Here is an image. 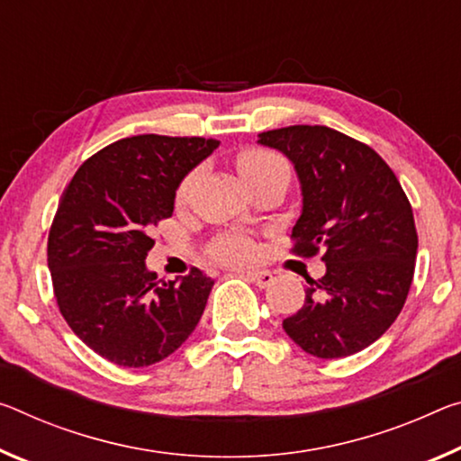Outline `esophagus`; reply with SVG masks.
<instances>
[{"instance_id":"obj_1","label":"esophagus","mask_w":461,"mask_h":461,"mask_svg":"<svg viewBox=\"0 0 461 461\" xmlns=\"http://www.w3.org/2000/svg\"><path fill=\"white\" fill-rule=\"evenodd\" d=\"M248 281H252L254 285H258L260 289L268 287L270 283L275 281L273 273H268V270H248V273H242Z\"/></svg>"}]
</instances>
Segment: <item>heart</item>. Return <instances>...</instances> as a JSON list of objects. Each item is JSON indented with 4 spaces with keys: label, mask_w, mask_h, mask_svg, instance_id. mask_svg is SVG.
Wrapping results in <instances>:
<instances>
[{
    "label": "heart",
    "mask_w": 461,
    "mask_h": 461,
    "mask_svg": "<svg viewBox=\"0 0 461 461\" xmlns=\"http://www.w3.org/2000/svg\"><path fill=\"white\" fill-rule=\"evenodd\" d=\"M236 166L240 174H242L244 182L265 176V174H273V172L289 174V166L279 153L265 148H254V145L252 148H244L238 153ZM194 178H196V172H188L186 176L180 180L176 194H174V201H176L178 207L186 203ZM209 254L211 258L221 262V265L240 267V265H248V262L257 257V244H254L250 238L240 236V233H228V236H221L219 240H215L213 246L209 248Z\"/></svg>",
    "instance_id": "1"
}]
</instances>
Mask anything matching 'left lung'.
<instances>
[{
    "label": "left lung",
    "mask_w": 461,
    "mask_h": 461,
    "mask_svg": "<svg viewBox=\"0 0 461 461\" xmlns=\"http://www.w3.org/2000/svg\"><path fill=\"white\" fill-rule=\"evenodd\" d=\"M295 164L303 209L291 231L294 252H322L326 273L308 279L302 310L283 320L305 353L340 359L375 342L411 291L419 236L396 174L369 145L322 125L258 135Z\"/></svg>",
    "instance_id": "1"
}]
</instances>
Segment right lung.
Wrapping results in <instances>:
<instances>
[{
    "label": "right lung",
    "mask_w": 461,
    "mask_h": 461,
    "mask_svg": "<svg viewBox=\"0 0 461 461\" xmlns=\"http://www.w3.org/2000/svg\"><path fill=\"white\" fill-rule=\"evenodd\" d=\"M217 139L137 135L77 167L49 230L47 260L61 316L94 353L121 367L172 355L199 324L213 279L196 267L159 283L145 268L153 228L172 217L180 180Z\"/></svg>",
    "instance_id": "add662e5"
}]
</instances>
